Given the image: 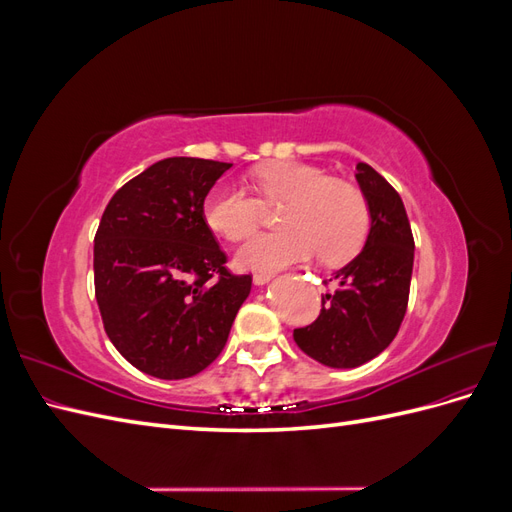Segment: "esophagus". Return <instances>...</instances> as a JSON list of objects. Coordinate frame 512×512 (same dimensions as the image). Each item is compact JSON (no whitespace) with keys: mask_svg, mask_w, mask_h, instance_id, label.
<instances>
[{"mask_svg":"<svg viewBox=\"0 0 512 512\" xmlns=\"http://www.w3.org/2000/svg\"><path fill=\"white\" fill-rule=\"evenodd\" d=\"M273 280V273H254V284L256 286H265Z\"/></svg>","mask_w":512,"mask_h":512,"instance_id":"obj_1","label":"esophagus"}]
</instances>
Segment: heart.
Returning <instances> with one entry per match:
<instances>
[{"label":"heart","instance_id":"b5f03b06","mask_svg":"<svg viewBox=\"0 0 512 512\" xmlns=\"http://www.w3.org/2000/svg\"><path fill=\"white\" fill-rule=\"evenodd\" d=\"M256 194L241 185L218 183L205 198V220L224 239L252 237L265 220V205L286 203L277 215L282 230L265 232L237 252L247 271L273 273L316 256L339 265L361 252L371 226L365 194L354 183L331 179L318 166L280 160L254 170Z\"/></svg>","mask_w":512,"mask_h":512}]
</instances>
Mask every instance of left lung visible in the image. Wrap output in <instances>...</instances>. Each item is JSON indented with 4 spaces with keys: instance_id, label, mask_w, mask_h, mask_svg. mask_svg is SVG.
Listing matches in <instances>:
<instances>
[{
    "instance_id": "left-lung-1",
    "label": "left lung",
    "mask_w": 512,
    "mask_h": 512,
    "mask_svg": "<svg viewBox=\"0 0 512 512\" xmlns=\"http://www.w3.org/2000/svg\"><path fill=\"white\" fill-rule=\"evenodd\" d=\"M356 181L371 211L365 247L333 273L335 290L322 297L320 316L292 333L307 356L337 369L359 367L389 348L406 316L414 265L401 196L365 162L356 164Z\"/></svg>"
}]
</instances>
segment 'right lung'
Here are the masks:
<instances>
[{"instance_id": "add662e5", "label": "right lung", "mask_w": 512, "mask_h": 512, "mask_svg": "<svg viewBox=\"0 0 512 512\" xmlns=\"http://www.w3.org/2000/svg\"><path fill=\"white\" fill-rule=\"evenodd\" d=\"M232 164L166 158L106 205L94 239L104 331L136 369L160 380L200 374L226 346L252 275L226 269L205 198Z\"/></svg>"}]
</instances>
